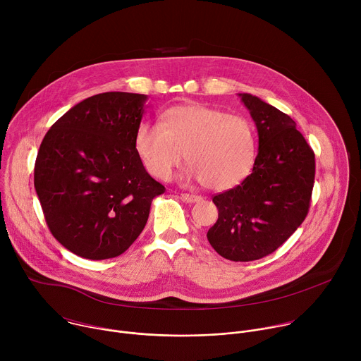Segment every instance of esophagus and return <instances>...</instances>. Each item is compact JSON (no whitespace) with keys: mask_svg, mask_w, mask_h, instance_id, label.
Listing matches in <instances>:
<instances>
[{"mask_svg":"<svg viewBox=\"0 0 361 361\" xmlns=\"http://www.w3.org/2000/svg\"><path fill=\"white\" fill-rule=\"evenodd\" d=\"M181 200L184 201V202H198V201H201V197L200 195H195V194H187V192H184V194H181Z\"/></svg>","mask_w":361,"mask_h":361,"instance_id":"34e87169","label":"esophagus"}]
</instances>
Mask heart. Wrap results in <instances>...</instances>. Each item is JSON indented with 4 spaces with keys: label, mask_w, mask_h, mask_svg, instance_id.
<instances>
[{
    "label": "heart",
    "mask_w": 361,
    "mask_h": 361,
    "mask_svg": "<svg viewBox=\"0 0 361 361\" xmlns=\"http://www.w3.org/2000/svg\"><path fill=\"white\" fill-rule=\"evenodd\" d=\"M134 148L144 169L159 180H169L184 159L190 164L183 178L198 180L213 191L243 183L257 157L252 123L204 104L176 106L160 123L137 127Z\"/></svg>",
    "instance_id": "obj_1"
}]
</instances>
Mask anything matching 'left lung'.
<instances>
[{
  "label": "left lung",
  "instance_id": "8db88e82",
  "mask_svg": "<svg viewBox=\"0 0 361 361\" xmlns=\"http://www.w3.org/2000/svg\"><path fill=\"white\" fill-rule=\"evenodd\" d=\"M259 134L251 174L217 194L219 220L209 230L212 247L227 260L252 262L276 251L304 221L314 185V152L295 123L262 98L243 92Z\"/></svg>",
  "mask_w": 361,
  "mask_h": 361
}]
</instances>
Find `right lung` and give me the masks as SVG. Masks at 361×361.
<instances>
[{
    "instance_id": "1",
    "label": "right lung",
    "mask_w": 361,
    "mask_h": 361,
    "mask_svg": "<svg viewBox=\"0 0 361 361\" xmlns=\"http://www.w3.org/2000/svg\"><path fill=\"white\" fill-rule=\"evenodd\" d=\"M148 97L111 91L82 99L45 134L34 187L49 231L88 260L123 254L166 191L140 161L134 135Z\"/></svg>"
}]
</instances>
